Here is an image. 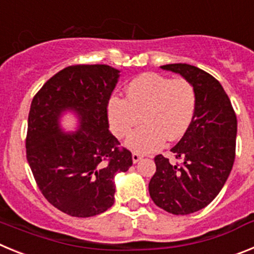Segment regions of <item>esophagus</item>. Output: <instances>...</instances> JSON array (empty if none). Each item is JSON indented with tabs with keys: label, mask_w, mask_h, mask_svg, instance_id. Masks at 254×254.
<instances>
[{
	"label": "esophagus",
	"mask_w": 254,
	"mask_h": 254,
	"mask_svg": "<svg viewBox=\"0 0 254 254\" xmlns=\"http://www.w3.org/2000/svg\"><path fill=\"white\" fill-rule=\"evenodd\" d=\"M142 158L143 156H141L140 154H136V152H133V154H132V161H133L134 164L138 163V161H140Z\"/></svg>",
	"instance_id": "esophagus-1"
}]
</instances>
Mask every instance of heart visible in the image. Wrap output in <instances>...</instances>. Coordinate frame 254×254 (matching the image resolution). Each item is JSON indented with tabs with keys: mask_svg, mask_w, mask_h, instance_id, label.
<instances>
[{
	"mask_svg": "<svg viewBox=\"0 0 254 254\" xmlns=\"http://www.w3.org/2000/svg\"><path fill=\"white\" fill-rule=\"evenodd\" d=\"M196 111V94L185 78H172L159 73H143L126 86V99L113 96L108 103V120L117 137L131 134L127 147L137 154H149L163 146L167 138L185 136Z\"/></svg>",
	"mask_w": 254,
	"mask_h": 254,
	"instance_id": "b5f03b06",
	"label": "heart"
}]
</instances>
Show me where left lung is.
I'll return each instance as SVG.
<instances>
[{"label":"left lung","instance_id":"1","mask_svg":"<svg viewBox=\"0 0 254 254\" xmlns=\"http://www.w3.org/2000/svg\"><path fill=\"white\" fill-rule=\"evenodd\" d=\"M187 80L196 94L190 128L170 151L181 165L155 156L156 172L149 183L156 206L173 215H188L206 207L219 194L235 159L237 116L221 84L203 69L187 64L160 66Z\"/></svg>","mask_w":254,"mask_h":254}]
</instances>
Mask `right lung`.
Here are the masks:
<instances>
[{
    "label": "right lung",
    "mask_w": 254,
    "mask_h": 254,
    "mask_svg": "<svg viewBox=\"0 0 254 254\" xmlns=\"http://www.w3.org/2000/svg\"><path fill=\"white\" fill-rule=\"evenodd\" d=\"M120 72L107 64L66 67L31 102L26 159L48 202L71 216L91 217L112 207L114 177L132 165V154L118 147L108 122ZM66 113L78 120L75 131L60 126Z\"/></svg>",
    "instance_id": "add662e5"
}]
</instances>
